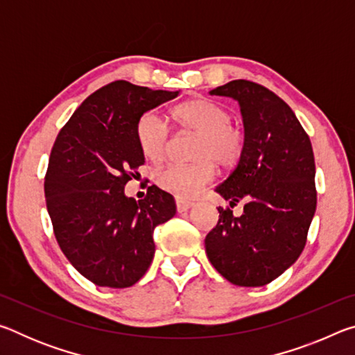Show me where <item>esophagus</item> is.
<instances>
[{"label":"esophagus","mask_w":355,"mask_h":355,"mask_svg":"<svg viewBox=\"0 0 355 355\" xmlns=\"http://www.w3.org/2000/svg\"><path fill=\"white\" fill-rule=\"evenodd\" d=\"M177 211L178 213H183V211H188L189 208L194 207V202H189V200H184V199H180L177 197Z\"/></svg>","instance_id":"1"}]
</instances>
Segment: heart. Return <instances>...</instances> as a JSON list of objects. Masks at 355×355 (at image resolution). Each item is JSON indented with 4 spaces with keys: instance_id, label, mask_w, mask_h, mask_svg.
I'll list each match as a JSON object with an SVG mask.
<instances>
[{
    "instance_id": "heart-1",
    "label": "heart",
    "mask_w": 355,
    "mask_h": 355,
    "mask_svg": "<svg viewBox=\"0 0 355 355\" xmlns=\"http://www.w3.org/2000/svg\"><path fill=\"white\" fill-rule=\"evenodd\" d=\"M175 122L186 131L197 135L192 164H171L156 173L159 188L178 197H192L216 175L214 162L222 169L236 166L244 153V133L230 123L225 107L207 98H191L172 112ZM142 153L153 163L164 158L169 128L158 112L148 111L136 127Z\"/></svg>"
}]
</instances>
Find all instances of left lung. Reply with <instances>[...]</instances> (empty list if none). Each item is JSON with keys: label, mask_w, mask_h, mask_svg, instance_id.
Returning a JSON list of instances; mask_svg holds the SVG:
<instances>
[{"label": "left lung", "mask_w": 355, "mask_h": 355, "mask_svg": "<svg viewBox=\"0 0 355 355\" xmlns=\"http://www.w3.org/2000/svg\"><path fill=\"white\" fill-rule=\"evenodd\" d=\"M209 95L238 101L244 153L216 192L243 214L218 208L205 238L208 260L238 286H263L302 254L316 209L315 156L310 137L284 100L260 84L235 80Z\"/></svg>", "instance_id": "1"}]
</instances>
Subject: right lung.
Here are the masks:
<instances>
[{
    "mask_svg": "<svg viewBox=\"0 0 355 355\" xmlns=\"http://www.w3.org/2000/svg\"><path fill=\"white\" fill-rule=\"evenodd\" d=\"M178 94L114 81L89 95L56 137L46 209L64 255L95 285L128 288L142 279L155 255V227L175 216L169 192L152 184L135 200L125 184L146 163L137 122Z\"/></svg>",
    "mask_w": 355,
    "mask_h": 355,
    "instance_id": "add662e5",
    "label": "right lung"
}]
</instances>
